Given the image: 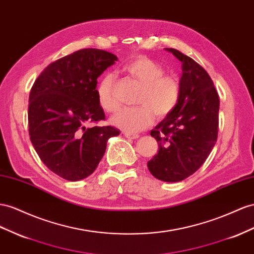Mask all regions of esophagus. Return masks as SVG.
Instances as JSON below:
<instances>
[{"label":"esophagus","instance_id":"1","mask_svg":"<svg viewBox=\"0 0 254 254\" xmlns=\"http://www.w3.org/2000/svg\"><path fill=\"white\" fill-rule=\"evenodd\" d=\"M124 135L127 139H138L140 136L138 133H131V132H124Z\"/></svg>","mask_w":254,"mask_h":254}]
</instances>
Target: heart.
Wrapping results in <instances>:
<instances>
[{"mask_svg": "<svg viewBox=\"0 0 254 254\" xmlns=\"http://www.w3.org/2000/svg\"><path fill=\"white\" fill-rule=\"evenodd\" d=\"M123 72L142 84L134 108H124L111 119V124L126 132H138L153 124L155 114L163 119L172 113L181 98V84L175 77L163 74V67L144 56L134 57L122 67ZM97 98L107 112L120 108L116 79L111 73L102 77L97 85Z\"/></svg>", "mask_w": 254, "mask_h": 254, "instance_id": "heart-1", "label": "heart"}]
</instances>
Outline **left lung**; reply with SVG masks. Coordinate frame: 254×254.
<instances>
[{"label": "left lung", "instance_id": "obj_1", "mask_svg": "<svg viewBox=\"0 0 254 254\" xmlns=\"http://www.w3.org/2000/svg\"><path fill=\"white\" fill-rule=\"evenodd\" d=\"M166 50L183 63L181 98L175 110L150 131L159 149L147 167L158 180L175 183L200 169L214 148L220 100L214 82L200 64L176 49Z\"/></svg>", "mask_w": 254, "mask_h": 254}]
</instances>
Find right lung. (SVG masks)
I'll use <instances>...</instances> for the list:
<instances>
[{"mask_svg": "<svg viewBox=\"0 0 254 254\" xmlns=\"http://www.w3.org/2000/svg\"><path fill=\"white\" fill-rule=\"evenodd\" d=\"M118 61L114 54L87 48L48 65L31 88L30 139L46 167L64 180L91 175L107 148L120 134L112 126L90 123L106 120L97 98V79Z\"/></svg>", "mask_w": 254, "mask_h": 254, "instance_id": "right-lung-1", "label": "right lung"}]
</instances>
